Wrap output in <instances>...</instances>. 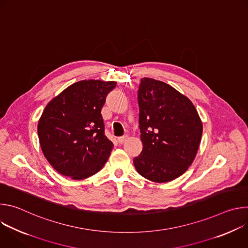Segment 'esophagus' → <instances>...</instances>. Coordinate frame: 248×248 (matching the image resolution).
I'll list each match as a JSON object with an SVG mask.
<instances>
[{"label":"esophagus","instance_id":"1","mask_svg":"<svg viewBox=\"0 0 248 248\" xmlns=\"http://www.w3.org/2000/svg\"><path fill=\"white\" fill-rule=\"evenodd\" d=\"M127 139V135H124V136H121V137H119L118 138V142L120 143V144H123V143H124L125 142V140Z\"/></svg>","mask_w":248,"mask_h":248}]
</instances>
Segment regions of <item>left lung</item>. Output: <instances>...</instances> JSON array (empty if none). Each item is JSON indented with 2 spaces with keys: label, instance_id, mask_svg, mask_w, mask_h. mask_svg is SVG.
<instances>
[{
  "label": "left lung",
  "instance_id": "left-lung-1",
  "mask_svg": "<svg viewBox=\"0 0 248 248\" xmlns=\"http://www.w3.org/2000/svg\"><path fill=\"white\" fill-rule=\"evenodd\" d=\"M139 128L143 149L133 159L139 174L168 183L185 173L196 156L203 126L192 102L170 85L141 78Z\"/></svg>",
  "mask_w": 248,
  "mask_h": 248
}]
</instances>
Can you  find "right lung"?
<instances>
[{"instance_id":"1","label":"right lung","mask_w":248,"mask_h":248,"mask_svg":"<svg viewBox=\"0 0 248 248\" xmlns=\"http://www.w3.org/2000/svg\"><path fill=\"white\" fill-rule=\"evenodd\" d=\"M116 85V81L81 80L47 104L38 122L39 142L61 174L83 180L107 162L114 144L105 135L101 109Z\"/></svg>"}]
</instances>
